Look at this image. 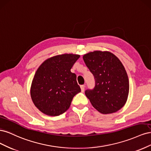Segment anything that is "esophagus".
Masks as SVG:
<instances>
[{"label":"esophagus","mask_w":151,"mask_h":151,"mask_svg":"<svg viewBox=\"0 0 151 151\" xmlns=\"http://www.w3.org/2000/svg\"><path fill=\"white\" fill-rule=\"evenodd\" d=\"M81 89L82 92H84V89H85V85H81Z\"/></svg>","instance_id":"esophagus-1"}]
</instances>
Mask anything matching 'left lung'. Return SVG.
Returning a JSON list of instances; mask_svg holds the SVG:
<instances>
[{"label": "left lung", "instance_id": "left-lung-1", "mask_svg": "<svg viewBox=\"0 0 151 151\" xmlns=\"http://www.w3.org/2000/svg\"><path fill=\"white\" fill-rule=\"evenodd\" d=\"M83 60L95 79L94 88L85 91L91 104L103 114L119 110L129 93V78L122 63L109 52H89Z\"/></svg>", "mask_w": 151, "mask_h": 151}]
</instances>
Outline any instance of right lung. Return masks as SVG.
Masks as SVG:
<instances>
[{
    "mask_svg": "<svg viewBox=\"0 0 151 151\" xmlns=\"http://www.w3.org/2000/svg\"><path fill=\"white\" fill-rule=\"evenodd\" d=\"M79 55L62 54L48 58L36 70L31 97L35 106L49 116H58L69 108L74 96L81 92L76 75L70 69Z\"/></svg>",
    "mask_w": 151,
    "mask_h": 151,
    "instance_id": "right-lung-1",
    "label": "right lung"
}]
</instances>
